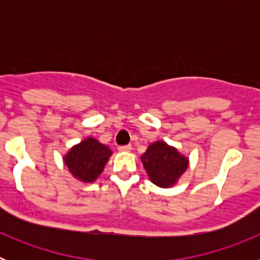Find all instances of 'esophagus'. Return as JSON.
I'll list each match as a JSON object with an SVG mask.
<instances>
[{
  "mask_svg": "<svg viewBox=\"0 0 260 260\" xmlns=\"http://www.w3.org/2000/svg\"><path fill=\"white\" fill-rule=\"evenodd\" d=\"M130 150H132V146H130V144H126V146H119L118 147V151H121V152H128Z\"/></svg>",
  "mask_w": 260,
  "mask_h": 260,
  "instance_id": "34e87169",
  "label": "esophagus"
}]
</instances>
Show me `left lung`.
<instances>
[{
  "instance_id": "obj_1",
  "label": "left lung",
  "mask_w": 260,
  "mask_h": 260,
  "mask_svg": "<svg viewBox=\"0 0 260 260\" xmlns=\"http://www.w3.org/2000/svg\"><path fill=\"white\" fill-rule=\"evenodd\" d=\"M144 169L155 185L171 187L187 169L189 160L165 142H155L142 155Z\"/></svg>"
}]
</instances>
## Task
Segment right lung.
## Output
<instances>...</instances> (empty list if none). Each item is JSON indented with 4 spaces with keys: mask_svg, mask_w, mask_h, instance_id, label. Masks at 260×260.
Segmentation results:
<instances>
[{
    "mask_svg": "<svg viewBox=\"0 0 260 260\" xmlns=\"http://www.w3.org/2000/svg\"><path fill=\"white\" fill-rule=\"evenodd\" d=\"M110 155L109 147L93 138H87L69 151L63 161L75 178L83 182H93L103 172Z\"/></svg>",
    "mask_w": 260,
    "mask_h": 260,
    "instance_id": "obj_1",
    "label": "right lung"
}]
</instances>
